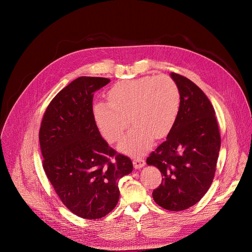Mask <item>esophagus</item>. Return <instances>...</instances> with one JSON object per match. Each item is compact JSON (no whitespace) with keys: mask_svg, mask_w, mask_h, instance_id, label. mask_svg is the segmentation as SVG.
<instances>
[{"mask_svg":"<svg viewBox=\"0 0 252 252\" xmlns=\"http://www.w3.org/2000/svg\"><path fill=\"white\" fill-rule=\"evenodd\" d=\"M145 160H143V158H135L134 159H133V166H134V168H140V167H142L143 165H145Z\"/></svg>","mask_w":252,"mask_h":252,"instance_id":"1","label":"esophagus"}]
</instances>
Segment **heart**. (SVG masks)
<instances>
[{
	"label": "heart",
	"instance_id": "heart-1",
	"mask_svg": "<svg viewBox=\"0 0 252 252\" xmlns=\"http://www.w3.org/2000/svg\"><path fill=\"white\" fill-rule=\"evenodd\" d=\"M107 101L94 104V122L105 139L118 142L131 123L132 130L122 140L120 150L131 156L147 152L154 138L166 136L176 122L181 94L167 76L125 80L106 93Z\"/></svg>",
	"mask_w": 252,
	"mask_h": 252
}]
</instances>
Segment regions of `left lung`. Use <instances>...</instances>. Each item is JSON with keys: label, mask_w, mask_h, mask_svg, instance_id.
<instances>
[{"label": "left lung", "mask_w": 252, "mask_h": 252, "mask_svg": "<svg viewBox=\"0 0 252 252\" xmlns=\"http://www.w3.org/2000/svg\"><path fill=\"white\" fill-rule=\"evenodd\" d=\"M181 94L174 126L147 158L158 167L161 184L153 191L164 209L181 211L197 203L213 181L220 149L215 112L205 94L190 80L170 74Z\"/></svg>", "instance_id": "obj_1"}]
</instances>
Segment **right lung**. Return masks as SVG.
<instances>
[{
  "instance_id": "add662e5",
  "label": "right lung",
  "mask_w": 252,
  "mask_h": 252,
  "mask_svg": "<svg viewBox=\"0 0 252 252\" xmlns=\"http://www.w3.org/2000/svg\"><path fill=\"white\" fill-rule=\"evenodd\" d=\"M110 82H71L48 105L39 132L48 179L62 202L86 220L101 219L116 207L119 181L132 171L130 158L107 145L94 119V94Z\"/></svg>"
}]
</instances>
